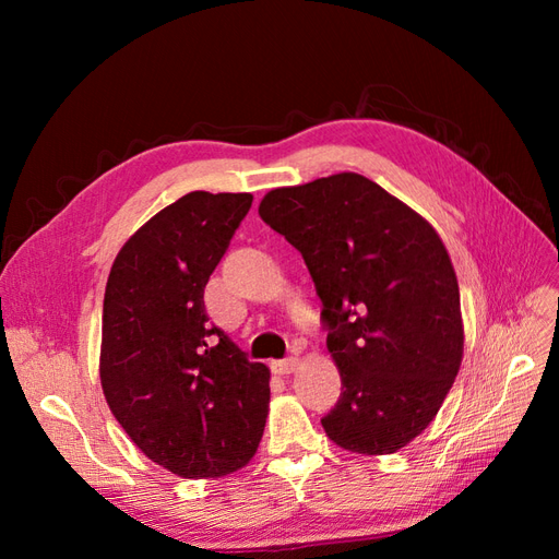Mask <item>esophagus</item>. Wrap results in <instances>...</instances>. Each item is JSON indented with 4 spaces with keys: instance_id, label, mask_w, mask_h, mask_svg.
Masks as SVG:
<instances>
[{
    "instance_id": "obj_1",
    "label": "esophagus",
    "mask_w": 559,
    "mask_h": 559,
    "mask_svg": "<svg viewBox=\"0 0 559 559\" xmlns=\"http://www.w3.org/2000/svg\"><path fill=\"white\" fill-rule=\"evenodd\" d=\"M300 359L298 357H289V359H280V361H273V373L275 376H289L294 373V370L298 368Z\"/></svg>"
}]
</instances>
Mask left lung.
Returning <instances> with one entry per match:
<instances>
[{
	"label": "left lung",
	"mask_w": 559,
	"mask_h": 559,
	"mask_svg": "<svg viewBox=\"0 0 559 559\" xmlns=\"http://www.w3.org/2000/svg\"><path fill=\"white\" fill-rule=\"evenodd\" d=\"M259 214L302 253L324 306L343 392L321 427L349 452H399L441 411L464 357L441 235L357 173L267 191Z\"/></svg>",
	"instance_id": "left-lung-1"
}]
</instances>
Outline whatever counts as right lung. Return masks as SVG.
Wrapping results in <instances>:
<instances>
[{
  "instance_id": "obj_1",
  "label": "right lung",
  "mask_w": 559,
  "mask_h": 559,
  "mask_svg": "<svg viewBox=\"0 0 559 559\" xmlns=\"http://www.w3.org/2000/svg\"><path fill=\"white\" fill-rule=\"evenodd\" d=\"M251 193L193 191L132 235L105 289L99 382L151 462L222 478L251 462L270 408V370L210 324L205 286Z\"/></svg>"
}]
</instances>
